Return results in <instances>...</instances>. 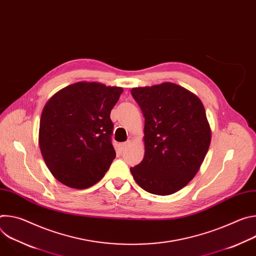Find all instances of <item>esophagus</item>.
I'll list each match as a JSON object with an SVG mask.
<instances>
[{
    "label": "esophagus",
    "instance_id": "1",
    "mask_svg": "<svg viewBox=\"0 0 256 256\" xmlns=\"http://www.w3.org/2000/svg\"><path fill=\"white\" fill-rule=\"evenodd\" d=\"M130 144V140H126V142H122V144H120V147L122 151H124L126 148H128Z\"/></svg>",
    "mask_w": 256,
    "mask_h": 256
}]
</instances>
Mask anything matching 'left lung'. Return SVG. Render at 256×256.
<instances>
[{
    "label": "left lung",
    "instance_id": "left-lung-1",
    "mask_svg": "<svg viewBox=\"0 0 256 256\" xmlns=\"http://www.w3.org/2000/svg\"><path fill=\"white\" fill-rule=\"evenodd\" d=\"M144 118V156L130 168L146 192L169 196L198 173L210 144V128L200 99L173 83L132 89Z\"/></svg>",
    "mask_w": 256,
    "mask_h": 256
}]
</instances>
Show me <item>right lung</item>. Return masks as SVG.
<instances>
[{"label":"right lung","mask_w":256,"mask_h":256,"mask_svg":"<svg viewBox=\"0 0 256 256\" xmlns=\"http://www.w3.org/2000/svg\"><path fill=\"white\" fill-rule=\"evenodd\" d=\"M124 89L78 82L46 104L40 148L52 174L62 184L85 190L105 175L116 158L110 112Z\"/></svg>","instance_id":"1"}]
</instances>
